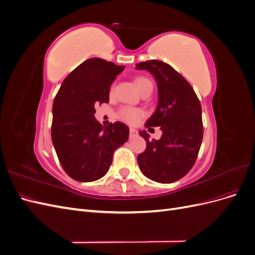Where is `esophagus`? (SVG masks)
<instances>
[{"label":"esophagus","mask_w":255,"mask_h":255,"mask_svg":"<svg viewBox=\"0 0 255 255\" xmlns=\"http://www.w3.org/2000/svg\"><path fill=\"white\" fill-rule=\"evenodd\" d=\"M137 130L135 129V128H129V138H134V137H136L137 136Z\"/></svg>","instance_id":"34e87169"}]
</instances>
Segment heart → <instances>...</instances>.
Segmentation results:
<instances>
[{
    "label": "heart",
    "mask_w": 255,
    "mask_h": 255,
    "mask_svg": "<svg viewBox=\"0 0 255 255\" xmlns=\"http://www.w3.org/2000/svg\"><path fill=\"white\" fill-rule=\"evenodd\" d=\"M135 84L139 91L143 90L146 87L152 86L151 81L146 78H143V76H139V78H137L135 80ZM113 92H114V87H112V89H111V95L113 94ZM142 115H143V113L141 110L134 109V107H128V106L122 107L119 112V117L123 121L129 123V125H135V123H137L142 117Z\"/></svg>",
    "instance_id": "1"
}]
</instances>
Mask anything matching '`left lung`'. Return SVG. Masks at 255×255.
I'll return each instance as SVG.
<instances>
[{"label": "left lung", "mask_w": 255, "mask_h": 255, "mask_svg": "<svg viewBox=\"0 0 255 255\" xmlns=\"http://www.w3.org/2000/svg\"><path fill=\"white\" fill-rule=\"evenodd\" d=\"M149 71L157 85V106L145 128L160 127V139L149 140L146 130L139 134L146 142L137 156L141 172L158 183H173L194 166L203 138L202 110L194 89L183 76L164 61L152 59L136 64Z\"/></svg>", "instance_id": "obj_1"}]
</instances>
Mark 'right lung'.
Returning <instances> with one entry per match:
<instances>
[{"label": "right lung", "mask_w": 255, "mask_h": 255, "mask_svg": "<svg viewBox=\"0 0 255 255\" xmlns=\"http://www.w3.org/2000/svg\"><path fill=\"white\" fill-rule=\"evenodd\" d=\"M125 70L102 58H89L64 80L53 102L52 142L60 165L79 182L104 176L115 150L128 139L125 123L102 127L95 118L96 104L109 103L112 83Z\"/></svg>", "instance_id": "1"}]
</instances>
